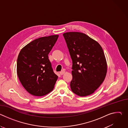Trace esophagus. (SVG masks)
I'll use <instances>...</instances> for the list:
<instances>
[{
  "label": "esophagus",
  "mask_w": 128,
  "mask_h": 128,
  "mask_svg": "<svg viewBox=\"0 0 128 128\" xmlns=\"http://www.w3.org/2000/svg\"><path fill=\"white\" fill-rule=\"evenodd\" d=\"M65 73V71L64 70H63L62 71H61V72H60V74H61V75H63V74H64Z\"/></svg>",
  "instance_id": "34e87169"
}]
</instances>
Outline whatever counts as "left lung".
Masks as SVG:
<instances>
[{"mask_svg": "<svg viewBox=\"0 0 128 128\" xmlns=\"http://www.w3.org/2000/svg\"><path fill=\"white\" fill-rule=\"evenodd\" d=\"M63 36L72 60V91L81 97L92 94L107 74L103 49L97 42L82 32H66Z\"/></svg>", "mask_w": 128, "mask_h": 128, "instance_id": "1", "label": "left lung"}]
</instances>
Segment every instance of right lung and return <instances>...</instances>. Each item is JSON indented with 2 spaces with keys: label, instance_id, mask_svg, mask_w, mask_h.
I'll return each mask as SVG.
<instances>
[{
  "label": "right lung",
  "instance_id": "1",
  "mask_svg": "<svg viewBox=\"0 0 128 128\" xmlns=\"http://www.w3.org/2000/svg\"><path fill=\"white\" fill-rule=\"evenodd\" d=\"M58 37L54 35L36 39L23 47L18 55V78L25 90L33 96L41 97L50 93L58 79L48 54Z\"/></svg>",
  "mask_w": 128,
  "mask_h": 128
}]
</instances>
